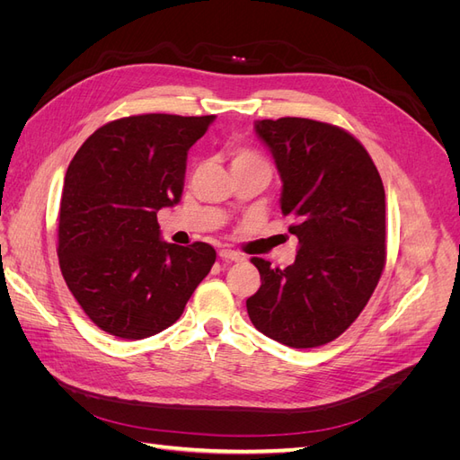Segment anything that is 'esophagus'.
<instances>
[{
  "label": "esophagus",
  "mask_w": 460,
  "mask_h": 460,
  "mask_svg": "<svg viewBox=\"0 0 460 460\" xmlns=\"http://www.w3.org/2000/svg\"><path fill=\"white\" fill-rule=\"evenodd\" d=\"M218 257H220L222 261H242V259H243L240 253L232 252V249H220V252H218Z\"/></svg>",
  "instance_id": "obj_1"
}]
</instances>
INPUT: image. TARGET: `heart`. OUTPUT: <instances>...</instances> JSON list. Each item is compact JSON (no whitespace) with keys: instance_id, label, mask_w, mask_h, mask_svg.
<instances>
[{"instance_id":"obj_1","label":"heart","mask_w":460,"mask_h":460,"mask_svg":"<svg viewBox=\"0 0 460 460\" xmlns=\"http://www.w3.org/2000/svg\"><path fill=\"white\" fill-rule=\"evenodd\" d=\"M228 155H230L232 169H240V166H249V164H267L261 155H257L255 151L247 147H232L228 151Z\"/></svg>"}]
</instances>
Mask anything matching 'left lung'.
Segmentation results:
<instances>
[{
  "label": "left lung",
  "mask_w": 460,
  "mask_h": 460,
  "mask_svg": "<svg viewBox=\"0 0 460 460\" xmlns=\"http://www.w3.org/2000/svg\"><path fill=\"white\" fill-rule=\"evenodd\" d=\"M282 178L280 207L294 218L296 262L253 257L261 288L247 299L253 326L296 349L333 341L367 307L385 264V191L358 140L311 119L257 120Z\"/></svg>",
  "instance_id": "left-lung-1"
}]
</instances>
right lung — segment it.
Returning <instances> with one entry per match:
<instances>
[{
    "label": "right lung",
    "mask_w": 460,
    "mask_h": 460,
    "mask_svg": "<svg viewBox=\"0 0 460 460\" xmlns=\"http://www.w3.org/2000/svg\"><path fill=\"white\" fill-rule=\"evenodd\" d=\"M215 115H137L107 122L76 151L59 208V267L92 323L144 340L184 313L215 249L163 242L157 211L184 190L188 151Z\"/></svg>",
    "instance_id": "obj_1"
}]
</instances>
